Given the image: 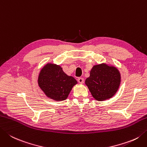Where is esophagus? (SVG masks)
I'll return each mask as SVG.
<instances>
[{
  "label": "esophagus",
  "instance_id": "obj_1",
  "mask_svg": "<svg viewBox=\"0 0 147 147\" xmlns=\"http://www.w3.org/2000/svg\"><path fill=\"white\" fill-rule=\"evenodd\" d=\"M78 82L80 83H84V79H83V78H78Z\"/></svg>",
  "mask_w": 147,
  "mask_h": 147
}]
</instances>
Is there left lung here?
Here are the masks:
<instances>
[{"label":"left lung","mask_w":147,"mask_h":147,"mask_svg":"<svg viewBox=\"0 0 147 147\" xmlns=\"http://www.w3.org/2000/svg\"><path fill=\"white\" fill-rule=\"evenodd\" d=\"M120 82V73L117 67L101 64L92 67L85 84L95 99L103 101L115 94Z\"/></svg>","instance_id":"left-lung-1"}]
</instances>
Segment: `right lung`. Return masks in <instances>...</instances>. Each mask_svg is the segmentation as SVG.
<instances>
[{
    "mask_svg": "<svg viewBox=\"0 0 147 147\" xmlns=\"http://www.w3.org/2000/svg\"><path fill=\"white\" fill-rule=\"evenodd\" d=\"M76 84V80L73 76L67 75L59 65L48 63L39 74V87L48 97L57 101L67 99Z\"/></svg>",
    "mask_w": 147,
    "mask_h": 147,
    "instance_id": "obj_1",
    "label": "right lung"
}]
</instances>
